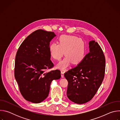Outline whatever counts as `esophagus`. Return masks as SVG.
I'll use <instances>...</instances> for the list:
<instances>
[{
	"instance_id": "1",
	"label": "esophagus",
	"mask_w": 120,
	"mask_h": 120,
	"mask_svg": "<svg viewBox=\"0 0 120 120\" xmlns=\"http://www.w3.org/2000/svg\"><path fill=\"white\" fill-rule=\"evenodd\" d=\"M61 77L62 78H64V72L61 71Z\"/></svg>"
}]
</instances>
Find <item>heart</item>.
I'll use <instances>...</instances> for the list:
<instances>
[{"label": "heart", "mask_w": 120, "mask_h": 120, "mask_svg": "<svg viewBox=\"0 0 120 120\" xmlns=\"http://www.w3.org/2000/svg\"><path fill=\"white\" fill-rule=\"evenodd\" d=\"M50 54L53 59L60 60L64 54L66 56L56 66L64 70L73 63L78 64L85 57L86 47L84 41L76 36L63 35L58 38V44L52 43L49 47Z\"/></svg>", "instance_id": "obj_1"}]
</instances>
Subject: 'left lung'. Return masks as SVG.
Wrapping results in <instances>:
<instances>
[{"mask_svg":"<svg viewBox=\"0 0 120 120\" xmlns=\"http://www.w3.org/2000/svg\"><path fill=\"white\" fill-rule=\"evenodd\" d=\"M90 52L76 66L64 73L68 84L67 96L77 104L90 101L104 80L105 59L100 46L94 40L89 43Z\"/></svg>","mask_w":120,"mask_h":120,"instance_id":"8db88e82","label":"left lung"}]
</instances>
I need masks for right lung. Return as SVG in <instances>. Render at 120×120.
<instances>
[{"label": "right lung", "instance_id": "obj_1", "mask_svg": "<svg viewBox=\"0 0 120 120\" xmlns=\"http://www.w3.org/2000/svg\"><path fill=\"white\" fill-rule=\"evenodd\" d=\"M56 36L53 32L37 30L24 40L17 51L15 77L23 97L33 103L45 100L51 82L61 78L59 70L46 72L54 66L49 47Z\"/></svg>", "mask_w": 120, "mask_h": 120}]
</instances>
